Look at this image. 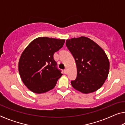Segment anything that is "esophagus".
Listing matches in <instances>:
<instances>
[{
	"label": "esophagus",
	"instance_id": "1",
	"mask_svg": "<svg viewBox=\"0 0 125 125\" xmlns=\"http://www.w3.org/2000/svg\"><path fill=\"white\" fill-rule=\"evenodd\" d=\"M64 72L65 74H66V73H68V70H67V69H66V68H65V69L64 70Z\"/></svg>",
	"mask_w": 125,
	"mask_h": 125
}]
</instances>
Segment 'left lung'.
<instances>
[{
    "instance_id": "8db88e82",
    "label": "left lung",
    "mask_w": 125,
    "mask_h": 125,
    "mask_svg": "<svg viewBox=\"0 0 125 125\" xmlns=\"http://www.w3.org/2000/svg\"><path fill=\"white\" fill-rule=\"evenodd\" d=\"M66 45L76 61L77 77L71 81L75 89L83 93L96 91L108 76L109 61L104 51L86 37L66 40Z\"/></svg>"
}]
</instances>
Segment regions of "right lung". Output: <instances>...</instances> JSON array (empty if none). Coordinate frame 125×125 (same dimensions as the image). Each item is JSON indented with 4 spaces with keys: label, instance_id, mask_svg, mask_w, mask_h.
Returning a JSON list of instances; mask_svg holds the SVG:
<instances>
[{
    "label": "right lung",
    "instance_id": "right-lung-1",
    "mask_svg": "<svg viewBox=\"0 0 125 125\" xmlns=\"http://www.w3.org/2000/svg\"><path fill=\"white\" fill-rule=\"evenodd\" d=\"M65 40L41 37L32 41L22 53L19 72L22 81L35 93H45L54 88L62 74L53 54L63 47Z\"/></svg>",
    "mask_w": 125,
    "mask_h": 125
}]
</instances>
